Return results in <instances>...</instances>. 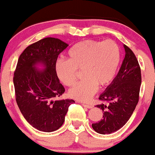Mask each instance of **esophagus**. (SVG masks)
<instances>
[{"label":"esophagus","instance_id":"1","mask_svg":"<svg viewBox=\"0 0 155 155\" xmlns=\"http://www.w3.org/2000/svg\"><path fill=\"white\" fill-rule=\"evenodd\" d=\"M81 104H82L83 106L85 107V108H93V106H92L91 105H89V104L84 103V102H83V103H81Z\"/></svg>","mask_w":155,"mask_h":155}]
</instances>
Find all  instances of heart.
Listing matches in <instances>:
<instances>
[{"mask_svg":"<svg viewBox=\"0 0 155 155\" xmlns=\"http://www.w3.org/2000/svg\"><path fill=\"white\" fill-rule=\"evenodd\" d=\"M121 59L118 44L112 40H86L73 46L68 52V60L59 59L55 71L59 81L67 87L75 83L77 71L83 79L68 91L70 97L80 101L90 100L99 85L111 84L117 74Z\"/></svg>","mask_w":155,"mask_h":155,"instance_id":"1","label":"heart"}]
</instances>
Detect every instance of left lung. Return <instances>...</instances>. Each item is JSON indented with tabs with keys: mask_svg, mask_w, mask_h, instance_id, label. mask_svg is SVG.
<instances>
[{
	"mask_svg": "<svg viewBox=\"0 0 155 155\" xmlns=\"http://www.w3.org/2000/svg\"><path fill=\"white\" fill-rule=\"evenodd\" d=\"M125 57L120 70L112 82L100 94L102 103L96 107L102 110L103 118L92 124L100 134H110L123 127L139 102L142 83L141 69L133 52L124 44Z\"/></svg>",
	"mask_w": 155,
	"mask_h": 155,
	"instance_id": "1",
	"label": "left lung"
}]
</instances>
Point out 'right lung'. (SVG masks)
<instances>
[{"instance_id": "1", "label": "right lung", "mask_w": 155, "mask_h": 155, "mask_svg": "<svg viewBox=\"0 0 155 155\" xmlns=\"http://www.w3.org/2000/svg\"><path fill=\"white\" fill-rule=\"evenodd\" d=\"M68 46L58 38H46L26 47L18 59L13 77L16 102L25 120L40 131L60 128L68 107L74 102L73 99L52 100L65 92L55 65Z\"/></svg>"}]
</instances>
